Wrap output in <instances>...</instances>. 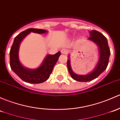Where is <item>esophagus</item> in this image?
<instances>
[{"instance_id":"1","label":"esophagus","mask_w":120,"mask_h":120,"mask_svg":"<svg viewBox=\"0 0 120 120\" xmlns=\"http://www.w3.org/2000/svg\"><path fill=\"white\" fill-rule=\"evenodd\" d=\"M61 53L62 54H64V55H65L68 53V50L66 49H63L61 50Z\"/></svg>"}]
</instances>
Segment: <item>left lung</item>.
<instances>
[{"instance_id": "1", "label": "left lung", "mask_w": 120, "mask_h": 120, "mask_svg": "<svg viewBox=\"0 0 120 120\" xmlns=\"http://www.w3.org/2000/svg\"><path fill=\"white\" fill-rule=\"evenodd\" d=\"M90 37L88 40L93 41L98 46L99 52V57L96 66L93 71L86 75H78L75 74L71 68L70 55L67 60V67L69 73L73 79L78 82H89L97 78L106 69L109 63L110 51L107 38L101 33L96 30L89 31Z\"/></svg>"}]
</instances>
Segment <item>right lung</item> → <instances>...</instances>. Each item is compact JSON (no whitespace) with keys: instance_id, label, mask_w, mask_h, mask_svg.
<instances>
[{"instance_id":"obj_1","label":"right lung","mask_w":120,"mask_h":120,"mask_svg":"<svg viewBox=\"0 0 120 120\" xmlns=\"http://www.w3.org/2000/svg\"><path fill=\"white\" fill-rule=\"evenodd\" d=\"M44 34L48 32L45 30L38 29H28L22 31L15 37L10 52V64L11 70L24 82L33 84L41 83L49 78L53 68L60 56V52L55 55H48L45 57L41 65L35 69L25 67L19 59V49L22 40L30 33Z\"/></svg>"}]
</instances>
